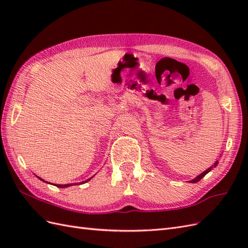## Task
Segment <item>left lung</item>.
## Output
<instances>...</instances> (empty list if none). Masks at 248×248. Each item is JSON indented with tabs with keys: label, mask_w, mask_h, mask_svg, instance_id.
Listing matches in <instances>:
<instances>
[{
	"label": "left lung",
	"mask_w": 248,
	"mask_h": 248,
	"mask_svg": "<svg viewBox=\"0 0 248 248\" xmlns=\"http://www.w3.org/2000/svg\"><path fill=\"white\" fill-rule=\"evenodd\" d=\"M217 164H218V160H217V161H216V162H215V163L213 164V166H212V167H210V168H209V169H207V170H206L205 171H202V174H200V175H199L198 177H196V178H194V179L190 180V181H189V182H190V183H197V182H199V181H200V180H201V179H202V177H205V176H206V175L208 174V172H209L210 170H212L213 168H215V167L217 166Z\"/></svg>",
	"instance_id": "8db88e82"
}]
</instances>
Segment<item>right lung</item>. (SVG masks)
<instances>
[{
	"label": "right lung",
	"mask_w": 248,
	"mask_h": 248,
	"mask_svg": "<svg viewBox=\"0 0 248 248\" xmlns=\"http://www.w3.org/2000/svg\"><path fill=\"white\" fill-rule=\"evenodd\" d=\"M94 177V176H93ZM93 177H91V178H89L88 180H86V181H82V182H79V183H69V184H54L55 186H57V187H60V188H65V187H69V186H72V185H80V184H85V183H87L88 181H90V180H91ZM41 181H43V182H46V181H44L43 179H41L40 177H38ZM46 183H48V182H46Z\"/></svg>",
	"instance_id": "right-lung-1"
}]
</instances>
